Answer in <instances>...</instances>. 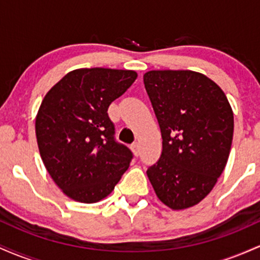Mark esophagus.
<instances>
[{
	"mask_svg": "<svg viewBox=\"0 0 260 260\" xmlns=\"http://www.w3.org/2000/svg\"><path fill=\"white\" fill-rule=\"evenodd\" d=\"M131 150L133 151V154L136 155V156H138V155H139V144H138V143H137V142L133 143V144L131 145Z\"/></svg>",
	"mask_w": 260,
	"mask_h": 260,
	"instance_id": "34e87169",
	"label": "esophagus"
}]
</instances>
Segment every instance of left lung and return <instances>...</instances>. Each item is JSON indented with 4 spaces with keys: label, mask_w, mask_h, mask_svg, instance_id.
<instances>
[{
    "label": "left lung",
    "mask_w": 260,
    "mask_h": 260,
    "mask_svg": "<svg viewBox=\"0 0 260 260\" xmlns=\"http://www.w3.org/2000/svg\"><path fill=\"white\" fill-rule=\"evenodd\" d=\"M143 79L162 137L149 181L172 210L194 207L211 192L229 160L231 105L215 82L194 71H149Z\"/></svg>",
    "instance_id": "left-lung-1"
}]
</instances>
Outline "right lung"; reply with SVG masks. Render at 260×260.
Instances as JSON below:
<instances>
[{"mask_svg": "<svg viewBox=\"0 0 260 260\" xmlns=\"http://www.w3.org/2000/svg\"><path fill=\"white\" fill-rule=\"evenodd\" d=\"M134 71L79 68L46 92L35 120L41 159L51 178L76 202H100L129 168L132 153L113 139L110 104L133 84Z\"/></svg>", "mask_w": 260, "mask_h": 260, "instance_id": "1", "label": "right lung"}]
</instances>
